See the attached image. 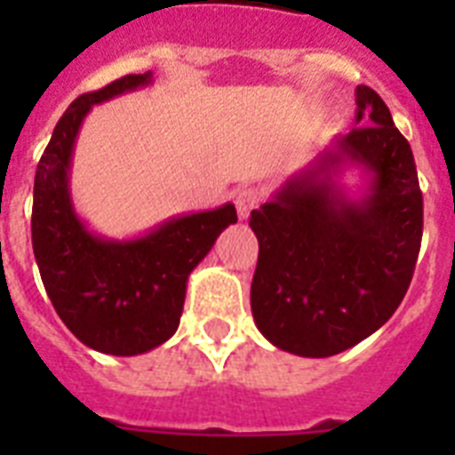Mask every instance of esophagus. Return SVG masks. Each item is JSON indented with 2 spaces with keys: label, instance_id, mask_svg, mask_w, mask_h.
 Segmentation results:
<instances>
[{
  "label": "esophagus",
  "instance_id": "34e87169",
  "mask_svg": "<svg viewBox=\"0 0 455 455\" xmlns=\"http://www.w3.org/2000/svg\"><path fill=\"white\" fill-rule=\"evenodd\" d=\"M259 191L257 188H252V186H245V188H238V191L234 193V205L235 210H238V217L241 220H245L252 210H255L257 205H259Z\"/></svg>",
  "mask_w": 455,
  "mask_h": 455
}]
</instances>
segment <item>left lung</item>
<instances>
[{
	"instance_id": "1",
	"label": "left lung",
	"mask_w": 455,
	"mask_h": 455,
	"mask_svg": "<svg viewBox=\"0 0 455 455\" xmlns=\"http://www.w3.org/2000/svg\"><path fill=\"white\" fill-rule=\"evenodd\" d=\"M356 106L363 124L250 214L259 241L252 316L264 338L298 356L345 352L387 323L420 252L423 193L409 141L366 84ZM345 162L371 174L363 199H347L334 181Z\"/></svg>"
}]
</instances>
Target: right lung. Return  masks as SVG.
<instances>
[{"mask_svg": "<svg viewBox=\"0 0 455 455\" xmlns=\"http://www.w3.org/2000/svg\"><path fill=\"white\" fill-rule=\"evenodd\" d=\"M151 73L124 75L77 96L39 157L32 200V250L60 321L96 352L137 356L179 328L186 281L217 235L235 224L231 203L184 214L134 241H106L82 224L68 191L75 137L94 103L144 87Z\"/></svg>", "mask_w": 455, "mask_h": 455, "instance_id": "add662e5", "label": "right lung"}]
</instances>
